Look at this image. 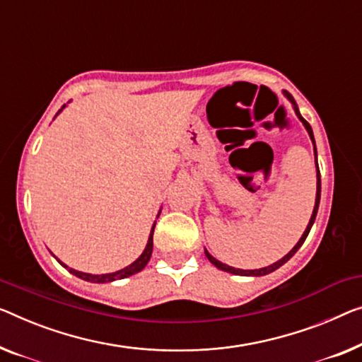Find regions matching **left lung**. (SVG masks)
Wrapping results in <instances>:
<instances>
[{
  "label": "left lung",
  "mask_w": 362,
  "mask_h": 362,
  "mask_svg": "<svg viewBox=\"0 0 362 362\" xmlns=\"http://www.w3.org/2000/svg\"><path fill=\"white\" fill-rule=\"evenodd\" d=\"M283 94L286 95V99H288V100L291 102V104H293V109H294V112H296V115H298V118H299V120L302 122V125L305 127L307 133H309V136H310V139H312V143H314V156H315V164H317V195H315V206H314V211H312V216H310L309 224H307V228H305V230H304V234L300 235V239H299L298 244H296V245L293 247V249L289 250V253H286V255L281 258V260L274 262L273 265H268V267H265V268H258V269H240V268H234V267L226 265V263H223V262L216 260V258L211 255V253H209L206 249H204V255H206L208 260L211 262L216 268L223 269V272H228V273L237 274V276H265V274H268V273H273L274 269H278L279 267H283L284 263L288 262L289 258L293 257L294 253L300 249V245L304 244V240L307 239V235H309V233H310L312 226H314V221H315V218H317V211H319V204H320V188H322V185H320V170H319V163H317V149H315L314 133H312V128H310L309 123H307V122L304 120V118H302L300 112H299V109H298V104H296V100L293 99V95H291L289 93H286V90H283Z\"/></svg>",
  "instance_id": "1"
}]
</instances>
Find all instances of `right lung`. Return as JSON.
<instances>
[{"label":"right lung","mask_w":362,"mask_h":362,"mask_svg":"<svg viewBox=\"0 0 362 362\" xmlns=\"http://www.w3.org/2000/svg\"><path fill=\"white\" fill-rule=\"evenodd\" d=\"M63 109H64V105L62 107L60 110H58V113H60ZM58 113H57V115H58ZM159 214H160V211H159ZM159 214H158V218H159ZM154 228H156V221H154L153 228H151L148 244H146V247H144V250H143L141 255H139V257L136 258V260H134V262L132 263V265H128V267H125V268L118 269V272L105 273V274H90V273H83V272H78V269H73V268L66 267V265H64L63 262L58 260V258H57V260L60 262V265L66 268L69 273L74 274V276H78V278L84 279V281H89V283H112V281H117V279L128 278V276H132V274H136V273H139L144 267L148 265V262H149V258H151V253H153V234H154Z\"/></svg>","instance_id":"1"}]
</instances>
